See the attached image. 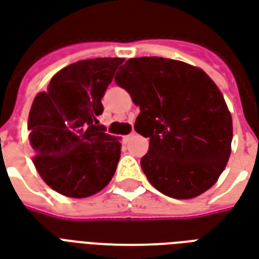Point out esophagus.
<instances>
[{"label":"esophagus","instance_id":"esophagus-1","mask_svg":"<svg viewBox=\"0 0 259 259\" xmlns=\"http://www.w3.org/2000/svg\"><path fill=\"white\" fill-rule=\"evenodd\" d=\"M133 135H135V133H130V135L124 136V137H123V141H124V143H127V141H129L130 139H132V137H133Z\"/></svg>","mask_w":259,"mask_h":259}]
</instances>
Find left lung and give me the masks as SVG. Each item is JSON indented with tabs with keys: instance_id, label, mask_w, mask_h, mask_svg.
I'll list each match as a JSON object with an SVG mask.
<instances>
[{
	"instance_id": "1",
	"label": "left lung",
	"mask_w": 259,
	"mask_h": 259,
	"mask_svg": "<svg viewBox=\"0 0 259 259\" xmlns=\"http://www.w3.org/2000/svg\"><path fill=\"white\" fill-rule=\"evenodd\" d=\"M140 113L135 129L150 137L141 158L162 194L189 200L219 179L232 152L233 123L222 93L202 69L161 57L130 58L115 76Z\"/></svg>"
}]
</instances>
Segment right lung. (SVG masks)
Segmentation results:
<instances>
[{"mask_svg":"<svg viewBox=\"0 0 259 259\" xmlns=\"http://www.w3.org/2000/svg\"><path fill=\"white\" fill-rule=\"evenodd\" d=\"M123 58H93L54 74L29 112L33 163L53 190L85 198L111 182L120 158L118 137L98 124L101 98Z\"/></svg>","mask_w":259,"mask_h":259,"instance_id":"add662e5","label":"right lung"}]
</instances>
